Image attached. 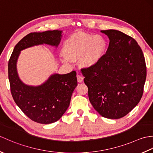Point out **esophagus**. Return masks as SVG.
<instances>
[{
  "label": "esophagus",
  "instance_id": "obj_1",
  "mask_svg": "<svg viewBox=\"0 0 153 153\" xmlns=\"http://www.w3.org/2000/svg\"><path fill=\"white\" fill-rule=\"evenodd\" d=\"M77 79L79 83H82L83 82V77L80 75H77Z\"/></svg>",
  "mask_w": 153,
  "mask_h": 153
}]
</instances>
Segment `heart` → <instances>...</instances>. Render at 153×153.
Masks as SVG:
<instances>
[{
  "mask_svg": "<svg viewBox=\"0 0 153 153\" xmlns=\"http://www.w3.org/2000/svg\"><path fill=\"white\" fill-rule=\"evenodd\" d=\"M106 43L99 35L77 33L65 41L63 52L65 54L62 60L65 64H70L71 61L79 59L83 66L95 64L105 51Z\"/></svg>",
  "mask_w": 153,
  "mask_h": 153,
  "instance_id": "1",
  "label": "heart"
}]
</instances>
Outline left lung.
Wrapping results in <instances>:
<instances>
[{
  "label": "left lung",
  "mask_w": 153,
  "mask_h": 153,
  "mask_svg": "<svg viewBox=\"0 0 153 153\" xmlns=\"http://www.w3.org/2000/svg\"><path fill=\"white\" fill-rule=\"evenodd\" d=\"M110 42L97 62L82 68L89 101L106 118H121L137 105L143 93L147 67L134 38L122 32L102 30Z\"/></svg>",
  "instance_id": "1"
}]
</instances>
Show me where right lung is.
Returning <instances> with one entry per match:
<instances>
[{
  "instance_id": "add662e5",
  "label": "right lung",
  "mask_w": 153,
  "mask_h": 153,
  "mask_svg": "<svg viewBox=\"0 0 153 153\" xmlns=\"http://www.w3.org/2000/svg\"><path fill=\"white\" fill-rule=\"evenodd\" d=\"M61 33L53 30L29 33L16 45L8 61V79L14 100L29 118L43 124L56 122L66 111L77 85L76 72L54 74L43 85L31 87L19 79L16 62L20 51L26 48L43 43L58 46Z\"/></svg>"
}]
</instances>
